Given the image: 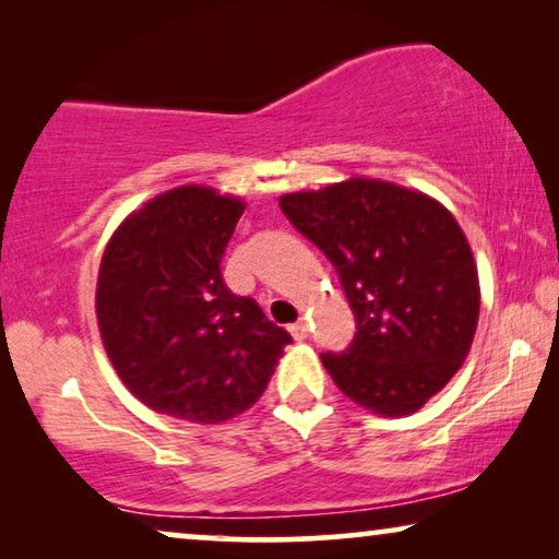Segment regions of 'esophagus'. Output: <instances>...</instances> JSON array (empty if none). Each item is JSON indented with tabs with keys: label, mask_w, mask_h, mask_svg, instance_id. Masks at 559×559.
<instances>
[{
	"label": "esophagus",
	"mask_w": 559,
	"mask_h": 559,
	"mask_svg": "<svg viewBox=\"0 0 559 559\" xmlns=\"http://www.w3.org/2000/svg\"><path fill=\"white\" fill-rule=\"evenodd\" d=\"M289 333H293L295 341H305V338H308V323H305V320H300V323L289 325Z\"/></svg>",
	"instance_id": "obj_1"
}]
</instances>
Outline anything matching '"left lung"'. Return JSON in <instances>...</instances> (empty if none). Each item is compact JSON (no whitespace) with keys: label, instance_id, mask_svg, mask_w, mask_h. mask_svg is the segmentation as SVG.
Here are the masks:
<instances>
[{"label":"left lung","instance_id":"left-lung-1","mask_svg":"<svg viewBox=\"0 0 559 559\" xmlns=\"http://www.w3.org/2000/svg\"><path fill=\"white\" fill-rule=\"evenodd\" d=\"M280 209L331 259L356 316L350 346L320 356L335 386L381 417L417 412L461 369L478 325V270L453 213L369 178L287 193Z\"/></svg>","mask_w":559,"mask_h":559}]
</instances>
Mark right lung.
<instances>
[{"instance_id":"obj_1","label":"right lung","mask_w":559,"mask_h":559,"mask_svg":"<svg viewBox=\"0 0 559 559\" xmlns=\"http://www.w3.org/2000/svg\"><path fill=\"white\" fill-rule=\"evenodd\" d=\"M243 209L213 188L180 186L129 213L106 243L98 331L119 379L150 409L226 423L262 396L293 343L221 274Z\"/></svg>"}]
</instances>
